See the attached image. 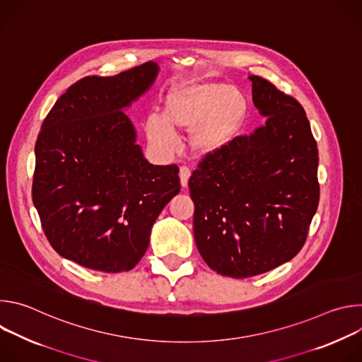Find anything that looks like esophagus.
I'll return each instance as SVG.
<instances>
[{
    "label": "esophagus",
    "instance_id": "obj_1",
    "mask_svg": "<svg viewBox=\"0 0 362 362\" xmlns=\"http://www.w3.org/2000/svg\"><path fill=\"white\" fill-rule=\"evenodd\" d=\"M179 176H180V183L183 187L187 186V182H189V177H190V169L187 166H182L180 168V172H179Z\"/></svg>",
    "mask_w": 362,
    "mask_h": 362
}]
</instances>
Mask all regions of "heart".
Returning <instances> with one entry per match:
<instances>
[{"instance_id":"1","label":"heart","mask_w":362,"mask_h":362,"mask_svg":"<svg viewBox=\"0 0 362 362\" xmlns=\"http://www.w3.org/2000/svg\"><path fill=\"white\" fill-rule=\"evenodd\" d=\"M246 115V100L235 88L216 81H189L166 97L162 116L146 120L150 143L162 153H173L176 132L189 130L187 143L197 156H209L235 136Z\"/></svg>"}]
</instances>
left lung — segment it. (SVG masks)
Returning a JSON list of instances; mask_svg holds the SVG:
<instances>
[{"instance_id": "1", "label": "left lung", "mask_w": 362, "mask_h": 362, "mask_svg": "<svg viewBox=\"0 0 362 362\" xmlns=\"http://www.w3.org/2000/svg\"><path fill=\"white\" fill-rule=\"evenodd\" d=\"M249 80L265 126L204 156L189 179L199 253L238 279L291 261L320 202L318 146L303 107L271 81Z\"/></svg>"}]
</instances>
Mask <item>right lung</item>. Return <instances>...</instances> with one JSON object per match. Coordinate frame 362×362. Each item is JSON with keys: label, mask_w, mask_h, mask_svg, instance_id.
Wrapping results in <instances>:
<instances>
[{"label": "right lung", "mask_w": 362, "mask_h": 362, "mask_svg": "<svg viewBox=\"0 0 362 362\" xmlns=\"http://www.w3.org/2000/svg\"><path fill=\"white\" fill-rule=\"evenodd\" d=\"M147 62L67 88L35 141L33 203L53 249L84 268L127 272L143 257L150 230L180 192L179 168L148 163L122 112L156 78Z\"/></svg>", "instance_id": "right-lung-1"}]
</instances>
